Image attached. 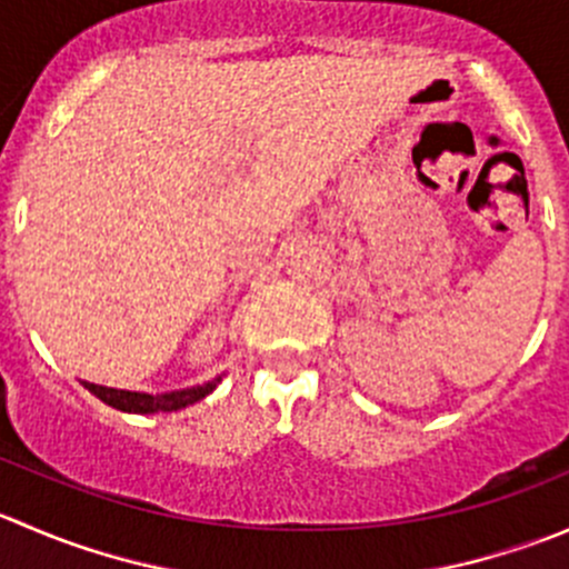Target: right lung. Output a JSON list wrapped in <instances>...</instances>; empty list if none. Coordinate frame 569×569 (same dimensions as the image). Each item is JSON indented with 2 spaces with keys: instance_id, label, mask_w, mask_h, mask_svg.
I'll use <instances>...</instances> for the list:
<instances>
[{
  "instance_id": "add662e5",
  "label": "right lung",
  "mask_w": 569,
  "mask_h": 569,
  "mask_svg": "<svg viewBox=\"0 0 569 569\" xmlns=\"http://www.w3.org/2000/svg\"><path fill=\"white\" fill-rule=\"evenodd\" d=\"M217 382H206V386L198 388H187V391H173V393H162V396H151V393H134V391H118V388H104V386H93V382H82L90 393L99 396L101 401L114 410L123 412H173L181 410V407L194 405L203 396H209L217 388Z\"/></svg>"
}]
</instances>
